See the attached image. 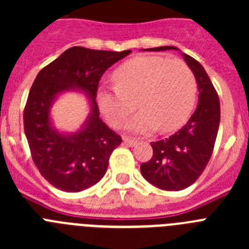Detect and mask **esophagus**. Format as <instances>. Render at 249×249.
<instances>
[{
	"mask_svg": "<svg viewBox=\"0 0 249 249\" xmlns=\"http://www.w3.org/2000/svg\"><path fill=\"white\" fill-rule=\"evenodd\" d=\"M123 143L128 144V146H136V144H137V141L132 140V138L128 137H124L123 138Z\"/></svg>",
	"mask_w": 249,
	"mask_h": 249,
	"instance_id": "esophagus-1",
	"label": "esophagus"
}]
</instances>
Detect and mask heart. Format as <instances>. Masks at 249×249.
<instances>
[{"label": "heart", "mask_w": 249, "mask_h": 249, "mask_svg": "<svg viewBox=\"0 0 249 249\" xmlns=\"http://www.w3.org/2000/svg\"><path fill=\"white\" fill-rule=\"evenodd\" d=\"M114 87H100L97 103L111 124L117 126L135 108L142 111L126 123L133 133L160 129L172 132L191 116L196 103L197 82L182 59L140 56L121 65L114 73Z\"/></svg>", "instance_id": "obj_1"}]
</instances>
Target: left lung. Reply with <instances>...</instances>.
I'll list each match as a JSON object with an SVG mask.
<instances>
[{"instance_id":"1","label":"left lung","mask_w":249,"mask_h":249,"mask_svg":"<svg viewBox=\"0 0 249 249\" xmlns=\"http://www.w3.org/2000/svg\"><path fill=\"white\" fill-rule=\"evenodd\" d=\"M179 51L173 46H160L143 51ZM192 70L198 87V105L190 121L166 140L152 142L153 156L141 164L146 181L164 191H181L198 179L206 168L218 133L221 107L218 94L203 66L182 52Z\"/></svg>"}]
</instances>
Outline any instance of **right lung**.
Returning a JSON list of instances; mask_svg holds the SVG:
<instances>
[{"label":"right lung","mask_w":249,"mask_h":249,"mask_svg":"<svg viewBox=\"0 0 249 249\" xmlns=\"http://www.w3.org/2000/svg\"><path fill=\"white\" fill-rule=\"evenodd\" d=\"M129 53L76 46L37 74L23 112L25 135L39 173L58 190L81 192L100 182L122 142L100 118L96 93L107 68ZM66 91H82L89 101V114L74 132L57 130L50 117L52 106Z\"/></svg>","instance_id":"add662e5"}]
</instances>
